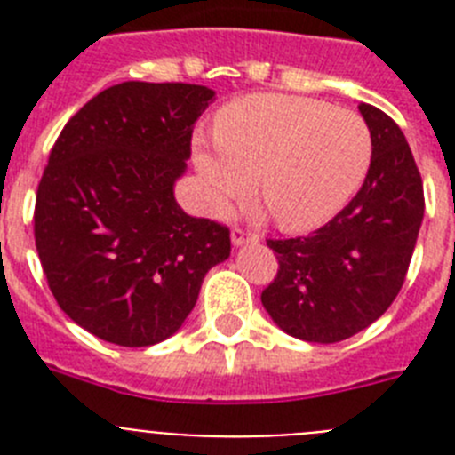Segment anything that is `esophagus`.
I'll list each match as a JSON object with an SVG mask.
<instances>
[{"label": "esophagus", "mask_w": 455, "mask_h": 455, "mask_svg": "<svg viewBox=\"0 0 455 455\" xmlns=\"http://www.w3.org/2000/svg\"><path fill=\"white\" fill-rule=\"evenodd\" d=\"M232 246H243V243H255L257 239H259V236L255 235V232H248V230H243V228H235V230H232Z\"/></svg>", "instance_id": "esophagus-1"}]
</instances>
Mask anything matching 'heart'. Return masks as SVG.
Segmentation results:
<instances>
[{"label": "heart", "mask_w": 455, "mask_h": 455, "mask_svg": "<svg viewBox=\"0 0 455 455\" xmlns=\"http://www.w3.org/2000/svg\"><path fill=\"white\" fill-rule=\"evenodd\" d=\"M373 139L355 111L283 92H255L216 118V143L198 140L193 164L209 207L248 196L257 178L273 219L289 232L328 223L363 187Z\"/></svg>", "instance_id": "obj_1"}]
</instances>
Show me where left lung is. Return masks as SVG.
Listing matches in <instances>:
<instances>
[{"label":"left lung","mask_w":455,"mask_h":455,"mask_svg":"<svg viewBox=\"0 0 455 455\" xmlns=\"http://www.w3.org/2000/svg\"><path fill=\"white\" fill-rule=\"evenodd\" d=\"M357 108L373 139L363 188L312 235L267 241L280 267L264 309L287 335L316 344L348 339L385 315L424 219V184L401 127L371 104Z\"/></svg>","instance_id":"1"}]
</instances>
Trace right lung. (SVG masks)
Returning <instances> with one entry per match:
<instances>
[{"label":"right lung","mask_w":455,"mask_h":455,"mask_svg":"<svg viewBox=\"0 0 455 455\" xmlns=\"http://www.w3.org/2000/svg\"><path fill=\"white\" fill-rule=\"evenodd\" d=\"M216 92L123 82L84 104L50 152L34 236L59 307L118 347L180 331L207 271L230 257V230L175 200L196 120Z\"/></svg>","instance_id":"obj_1"}]
</instances>
